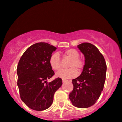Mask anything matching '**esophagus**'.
<instances>
[{
  "label": "esophagus",
  "instance_id": "34e87169",
  "mask_svg": "<svg viewBox=\"0 0 122 122\" xmlns=\"http://www.w3.org/2000/svg\"><path fill=\"white\" fill-rule=\"evenodd\" d=\"M68 81V80H66V79H62V82L64 83V82H66Z\"/></svg>",
  "mask_w": 122,
  "mask_h": 122
}]
</instances>
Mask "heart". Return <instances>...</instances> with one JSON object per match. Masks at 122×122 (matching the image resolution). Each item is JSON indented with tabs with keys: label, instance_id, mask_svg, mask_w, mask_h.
I'll return each instance as SVG.
<instances>
[{
	"label": "heart",
	"instance_id": "b5f03b06",
	"mask_svg": "<svg viewBox=\"0 0 122 122\" xmlns=\"http://www.w3.org/2000/svg\"><path fill=\"white\" fill-rule=\"evenodd\" d=\"M64 55L71 59L68 66L70 68L61 70L57 73V76L60 78L67 79L74 78L77 75V70L81 72L85 66V61L84 60L79 57V52L76 50L70 48L64 51ZM49 64L51 68L55 71H58L61 68V60L59 54L54 52L51 55L49 59Z\"/></svg>",
	"mask_w": 122,
	"mask_h": 122
}]
</instances>
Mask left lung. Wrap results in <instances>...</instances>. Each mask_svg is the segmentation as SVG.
<instances>
[{
    "label": "left lung",
    "mask_w": 122,
    "mask_h": 122,
    "mask_svg": "<svg viewBox=\"0 0 122 122\" xmlns=\"http://www.w3.org/2000/svg\"><path fill=\"white\" fill-rule=\"evenodd\" d=\"M78 48L84 55L85 66L80 76L72 80L74 89L69 98L74 106L87 108L101 96L107 67L103 55L94 45L84 43L78 45Z\"/></svg>",
    "instance_id": "8db88e82"
}]
</instances>
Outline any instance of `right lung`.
<instances>
[{"instance_id":"obj_1","label":"right lung","mask_w":122,"mask_h":122,"mask_svg":"<svg viewBox=\"0 0 122 122\" xmlns=\"http://www.w3.org/2000/svg\"><path fill=\"white\" fill-rule=\"evenodd\" d=\"M56 49L48 43H36L25 50L19 60L17 74L20 98L31 109L41 111L50 107L55 92L62 85L60 78L47 82L54 75L49 59Z\"/></svg>"}]
</instances>
